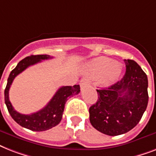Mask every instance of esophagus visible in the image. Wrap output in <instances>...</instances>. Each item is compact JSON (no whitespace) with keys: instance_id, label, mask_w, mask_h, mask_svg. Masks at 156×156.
<instances>
[{"instance_id":"esophagus-1","label":"esophagus","mask_w":156,"mask_h":156,"mask_svg":"<svg viewBox=\"0 0 156 156\" xmlns=\"http://www.w3.org/2000/svg\"><path fill=\"white\" fill-rule=\"evenodd\" d=\"M89 84H90V80H89L87 78H83V79L80 81V86L82 88L86 87V86H88Z\"/></svg>"}]
</instances>
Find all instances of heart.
I'll list each match as a JSON object with an SVG mask.
<instances>
[{"instance_id": "1", "label": "heart", "mask_w": 156, "mask_h": 156, "mask_svg": "<svg viewBox=\"0 0 156 156\" xmlns=\"http://www.w3.org/2000/svg\"><path fill=\"white\" fill-rule=\"evenodd\" d=\"M90 70L96 75H101L104 83H112L118 80L121 73V65L107 57H99L91 61Z\"/></svg>"}]
</instances>
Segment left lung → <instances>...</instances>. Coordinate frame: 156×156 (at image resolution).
Wrapping results in <instances>:
<instances>
[{
  "mask_svg": "<svg viewBox=\"0 0 156 156\" xmlns=\"http://www.w3.org/2000/svg\"><path fill=\"white\" fill-rule=\"evenodd\" d=\"M126 73L108 87L96 90L98 100L89 109L90 124L109 136L123 134L135 127L148 104V80L138 63L124 60Z\"/></svg>",
  "mask_w": 156,
  "mask_h": 156,
  "instance_id": "obj_1",
  "label": "left lung"
}]
</instances>
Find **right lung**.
Instances as JSON below:
<instances>
[{"label": "right lung", "instance_id": "add662e5", "mask_svg": "<svg viewBox=\"0 0 156 156\" xmlns=\"http://www.w3.org/2000/svg\"><path fill=\"white\" fill-rule=\"evenodd\" d=\"M52 58L49 55H32L27 56L19 61L15 68L10 72L7 80V85L5 89V103L8 111L14 121L24 128L32 131H45L52 129L60 123L63 115L65 104L68 98L73 95H78L80 92L79 85L66 86L58 89L52 100L46 106L40 111L30 115L21 114L14 110L9 99V90L13 83V79L17 75L30 66L40 62L43 60Z\"/></svg>", "mask_w": 156, "mask_h": 156}]
</instances>
